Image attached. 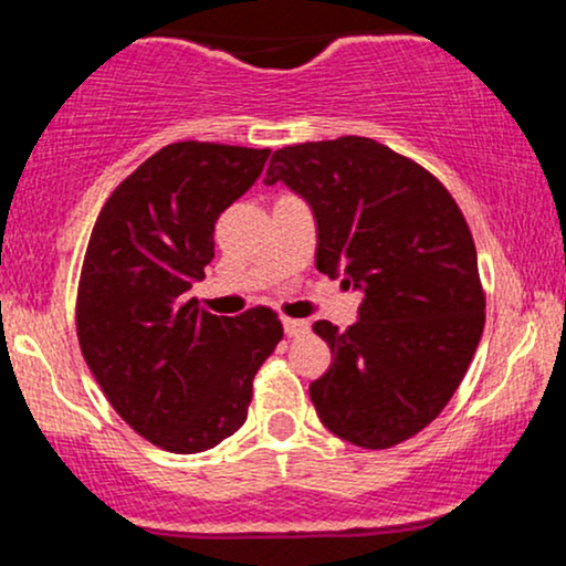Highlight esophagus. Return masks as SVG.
I'll return each mask as SVG.
<instances>
[{
	"label": "esophagus",
	"mask_w": 566,
	"mask_h": 566,
	"mask_svg": "<svg viewBox=\"0 0 566 566\" xmlns=\"http://www.w3.org/2000/svg\"><path fill=\"white\" fill-rule=\"evenodd\" d=\"M282 324H284V333H287V337H301L311 329L305 319H290V316H284Z\"/></svg>",
	"instance_id": "1"
}]
</instances>
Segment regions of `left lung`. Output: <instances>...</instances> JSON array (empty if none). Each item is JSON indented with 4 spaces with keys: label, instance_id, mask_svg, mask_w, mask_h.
Masks as SVG:
<instances>
[{
    "label": "left lung",
    "instance_id": "1",
    "mask_svg": "<svg viewBox=\"0 0 566 566\" xmlns=\"http://www.w3.org/2000/svg\"><path fill=\"white\" fill-rule=\"evenodd\" d=\"M282 180L316 218V269L365 292L346 333L316 322L333 367L311 382L335 437L388 450L415 437L465 378L484 329L476 247L452 193L418 161L359 135L284 146Z\"/></svg>",
    "mask_w": 566,
    "mask_h": 566
}]
</instances>
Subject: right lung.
Here are the masks:
<instances>
[{
    "mask_svg": "<svg viewBox=\"0 0 566 566\" xmlns=\"http://www.w3.org/2000/svg\"><path fill=\"white\" fill-rule=\"evenodd\" d=\"M269 148L170 143L103 205L76 292V337L119 418L167 452L216 447L247 420L252 378L284 329L265 305L216 316L188 297L216 258V220Z\"/></svg>",
    "mask_w": 566,
    "mask_h": 566,
    "instance_id": "add662e5",
    "label": "right lung"
}]
</instances>
